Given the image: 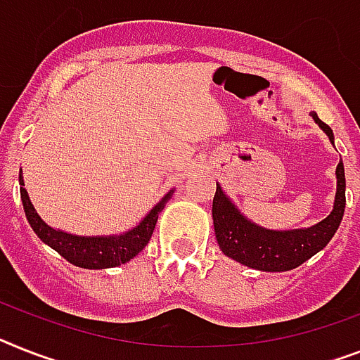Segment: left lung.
<instances>
[{"instance_id": "left-lung-1", "label": "left lung", "mask_w": 360, "mask_h": 360, "mask_svg": "<svg viewBox=\"0 0 360 360\" xmlns=\"http://www.w3.org/2000/svg\"><path fill=\"white\" fill-rule=\"evenodd\" d=\"M311 115L333 143V130L314 112H311ZM344 207H346V176H344V163L340 160L337 165V197H335L333 212L316 226L290 231H274L255 226L254 222L246 221L237 212L236 206L228 200L219 186L213 197L212 213L217 243L228 257L239 261L240 265L263 272H285L305 263L309 257H313L328 245L340 226Z\"/></svg>"}]
</instances>
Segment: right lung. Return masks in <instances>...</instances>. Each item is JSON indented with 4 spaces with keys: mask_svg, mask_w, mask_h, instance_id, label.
I'll return each instance as SVG.
<instances>
[{
    "mask_svg": "<svg viewBox=\"0 0 360 360\" xmlns=\"http://www.w3.org/2000/svg\"><path fill=\"white\" fill-rule=\"evenodd\" d=\"M20 195H22L27 221L34 230V233L47 246H51L53 250L58 252L64 259L70 261L71 265L80 266V269H110V266L123 265V263L132 259L134 255H138L143 250L150 236H153L160 212L173 193H167L163 200L158 202L134 230L127 231L123 236L110 237H79L47 226L34 212V207L29 200V195L23 187L22 174H20Z\"/></svg>",
    "mask_w": 360,
    "mask_h": 360,
    "instance_id": "1",
    "label": "right lung"
}]
</instances>
